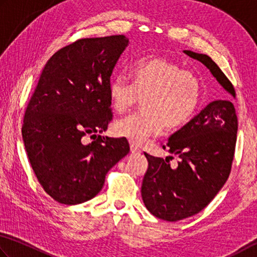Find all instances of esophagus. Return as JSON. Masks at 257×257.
<instances>
[{"instance_id": "34e87169", "label": "esophagus", "mask_w": 257, "mask_h": 257, "mask_svg": "<svg viewBox=\"0 0 257 257\" xmlns=\"http://www.w3.org/2000/svg\"><path fill=\"white\" fill-rule=\"evenodd\" d=\"M130 148H131L132 154H140V152L142 151L140 148H139L137 145H134V143H131V146H130Z\"/></svg>"}]
</instances>
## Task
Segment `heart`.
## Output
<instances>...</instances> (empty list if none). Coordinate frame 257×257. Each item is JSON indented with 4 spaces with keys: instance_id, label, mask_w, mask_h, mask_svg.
<instances>
[{
    "instance_id": "obj_1",
    "label": "heart",
    "mask_w": 257,
    "mask_h": 257,
    "mask_svg": "<svg viewBox=\"0 0 257 257\" xmlns=\"http://www.w3.org/2000/svg\"><path fill=\"white\" fill-rule=\"evenodd\" d=\"M132 83L123 76L112 79L108 97L116 112L124 114L143 98V110L117 120L116 136L141 145L150 137L185 126L201 99V82L195 74L161 57H147L130 69Z\"/></svg>"
}]
</instances>
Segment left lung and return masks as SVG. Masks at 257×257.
<instances>
[{
  "mask_svg": "<svg viewBox=\"0 0 257 257\" xmlns=\"http://www.w3.org/2000/svg\"><path fill=\"white\" fill-rule=\"evenodd\" d=\"M184 53L204 64L220 85L236 97L233 85L212 58L192 51ZM237 130L236 109L230 99H219L169 137V152L181 159L176 166L169 164L173 157L165 160L145 154L149 166L141 194L150 213L167 221H178L203 210L230 174Z\"/></svg>",
  "mask_w": 257,
  "mask_h": 257,
  "instance_id": "left-lung-1",
  "label": "left lung"
}]
</instances>
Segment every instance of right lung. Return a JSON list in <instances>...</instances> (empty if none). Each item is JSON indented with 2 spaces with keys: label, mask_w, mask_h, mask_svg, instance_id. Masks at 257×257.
Instances as JSON below:
<instances>
[{
  "label": "right lung",
  "mask_w": 257,
  "mask_h": 257,
  "mask_svg": "<svg viewBox=\"0 0 257 257\" xmlns=\"http://www.w3.org/2000/svg\"><path fill=\"white\" fill-rule=\"evenodd\" d=\"M127 45L124 35L79 39L54 54L40 74L22 139L38 182L58 203L91 200L108 170L130 152L125 138L96 134L111 120L108 85ZM87 135L96 140L85 144Z\"/></svg>",
  "instance_id": "add662e5"
}]
</instances>
